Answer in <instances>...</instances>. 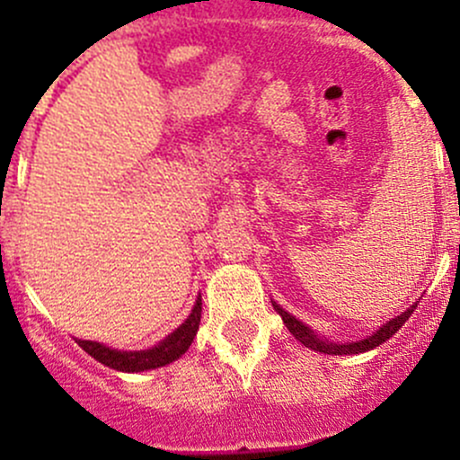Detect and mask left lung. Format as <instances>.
Returning a JSON list of instances; mask_svg holds the SVG:
<instances>
[{
	"label": "left lung",
	"mask_w": 460,
	"mask_h": 460,
	"mask_svg": "<svg viewBox=\"0 0 460 460\" xmlns=\"http://www.w3.org/2000/svg\"><path fill=\"white\" fill-rule=\"evenodd\" d=\"M273 309H276L278 314H280V318L285 320L287 329H289L291 333L296 336V341L303 342L305 347H309V349L314 351H320V354H333V356H345V354H363V351H369L374 349V347H378L380 342L389 341V338L394 336V333L398 332V329L405 324V320L411 316V312L416 309V305H411L407 312H402L401 316L392 318L389 323H385L383 327L378 329V332L372 333L369 338H365V341H358V342H349V345H336V342H327V341H320V338H316V333L312 332L309 327H305L300 320H296L291 314H287L285 309L278 307L276 303H273Z\"/></svg>",
	"instance_id": "left-lung-1"
}]
</instances>
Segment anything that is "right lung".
I'll return each mask as SVG.
<instances>
[{
    "mask_svg": "<svg viewBox=\"0 0 460 460\" xmlns=\"http://www.w3.org/2000/svg\"><path fill=\"white\" fill-rule=\"evenodd\" d=\"M200 316H202V300L198 298L191 316L184 320V323L180 324V327L175 329L166 341H162L160 345L146 351H118L93 341H75V342L86 351V354H91L93 358L100 360V363L106 365V367L118 369V372H144V369H155V367H162V365H169L173 363V360H178L180 356L191 347L193 338H196L198 333V327H200Z\"/></svg>",
    "mask_w": 460,
    "mask_h": 460,
    "instance_id": "1",
    "label": "right lung"
}]
</instances>
